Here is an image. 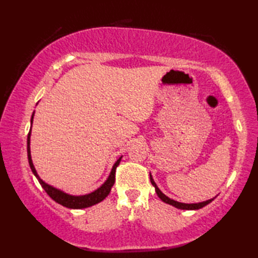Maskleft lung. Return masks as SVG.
Here are the masks:
<instances>
[{"instance_id":"obj_1","label":"left lung","mask_w":258,"mask_h":258,"mask_svg":"<svg viewBox=\"0 0 258 258\" xmlns=\"http://www.w3.org/2000/svg\"><path fill=\"white\" fill-rule=\"evenodd\" d=\"M150 178H151L152 185L155 187L157 196L160 197V199H161L164 203H166V204H169V205H172V206L176 207V208H179V210H200V208L206 206L207 204H210V203H211L212 201H214V199H215V197H214V199H211V200H208V201H206V202L195 203V204H185V203H179V202H176V201H174V200H171V199H169V197H167L165 194H163L162 191L160 190V188L157 187V185L155 184L154 179H153L151 174H150Z\"/></svg>"}]
</instances>
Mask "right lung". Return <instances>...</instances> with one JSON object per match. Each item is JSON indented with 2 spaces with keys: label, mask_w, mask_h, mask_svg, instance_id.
Here are the masks:
<instances>
[{
  "label": "right lung",
  "mask_w": 258,
  "mask_h": 258,
  "mask_svg": "<svg viewBox=\"0 0 258 258\" xmlns=\"http://www.w3.org/2000/svg\"><path fill=\"white\" fill-rule=\"evenodd\" d=\"M33 116H34V113L32 114V117H31V123L33 122ZM30 136H31V130L29 132V135H27V158H29V164H30V167L32 169L33 174L35 175V177L37 178L38 182H40L41 186L44 190L47 193V195L51 197L53 201H55L58 204H61L65 207L68 208H73V210H79V208H85V207H90L97 204V203L102 202L105 197L109 194V191H111L112 186L115 183V172H116V167L118 166V164L122 160V156H120L118 160L116 161V163L114 164V166L112 168V172L109 174L108 178L106 179V182L104 183L100 188H97L96 190L92 191L90 194H86V195H82V196H73V195H69L67 193H64V191L59 190L57 188H54L53 186L46 184L45 182H43V180L38 176L34 165H33L32 163V158H31V151H30Z\"/></svg>",
  "instance_id": "1"
}]
</instances>
